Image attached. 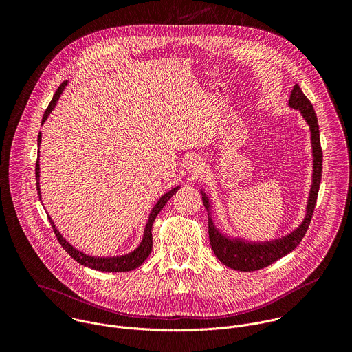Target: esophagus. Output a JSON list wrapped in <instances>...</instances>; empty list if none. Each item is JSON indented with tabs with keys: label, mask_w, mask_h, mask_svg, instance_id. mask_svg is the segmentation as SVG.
Returning a JSON list of instances; mask_svg holds the SVG:
<instances>
[{
	"label": "esophagus",
	"mask_w": 352,
	"mask_h": 352,
	"mask_svg": "<svg viewBox=\"0 0 352 352\" xmlns=\"http://www.w3.org/2000/svg\"><path fill=\"white\" fill-rule=\"evenodd\" d=\"M186 170L192 174H200L204 171V163L202 160H200L197 156H190L188 160H186Z\"/></svg>",
	"instance_id": "1"
}]
</instances>
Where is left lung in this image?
<instances>
[{
    "instance_id": "obj_1",
    "label": "left lung",
    "mask_w": 352,
    "mask_h": 352,
    "mask_svg": "<svg viewBox=\"0 0 352 352\" xmlns=\"http://www.w3.org/2000/svg\"><path fill=\"white\" fill-rule=\"evenodd\" d=\"M289 107L299 110L300 114L304 116L305 121L308 122L311 128V139H312V150H314V179H312V188L307 205V217L304 223L300 224L294 232L289 235L272 241V242H242L239 239H231L226 235H223L214 226L213 220L209 217V239L214 255L217 259L228 266L230 269L239 270V272H254L263 269L276 261L281 259L283 256L288 255L289 252L299 245L305 236L308 227L311 224V219L315 210L316 199L319 193L320 179H322V163H323V152L320 146V136H319V124L318 117L314 110L312 103L309 98L304 94L298 85L294 86L291 96H289ZM204 195V204L205 208L209 212V200L208 196Z\"/></svg>"
}]
</instances>
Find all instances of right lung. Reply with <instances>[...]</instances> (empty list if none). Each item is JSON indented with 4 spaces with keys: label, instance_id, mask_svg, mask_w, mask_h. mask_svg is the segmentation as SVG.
I'll return each mask as SVG.
<instances>
[{
    "label": "right lung",
    "instance_id": "right-lung-1",
    "mask_svg": "<svg viewBox=\"0 0 352 352\" xmlns=\"http://www.w3.org/2000/svg\"><path fill=\"white\" fill-rule=\"evenodd\" d=\"M67 86V82L61 83L60 87L57 89L56 94L53 96V100L50 102L47 110L44 111V116H43V120H41V124H44V121L47 120V117L50 116V113H52L58 102V98L61 96V93L64 91ZM40 142H41V133H38L37 136V143L40 146ZM36 186H37V193H38V197L41 199V195H40V186H38V177H40V167H38V157H37V162H36ZM179 189V186L177 188H173L170 192L164 193L159 202L156 204V206L153 208L152 213H150L148 216V220H147V224H146V228H144V234H143V239L140 242V245L133 250V252L128 254V255H124V256H116V258H94V256H89L83 252H79L78 249H75L69 242H67L63 235L60 234V231L56 228L52 217L48 216V220L50 223H52V227L54 230V234L58 239V242L61 243V246L67 250V254L74 258L78 263L86 266V267H90V269H94V270H100V272H109V273H120V272H129V270H133L136 267H139L146 259L147 256L150 255V252H152V248H153V236H152V228H153V223L157 217V214L160 213V210L166 206V204L170 200V197Z\"/></svg>",
    "mask_w": 352,
    "mask_h": 352
}]
</instances>
